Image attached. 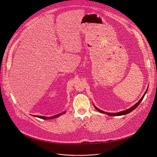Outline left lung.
Masks as SVG:
<instances>
[{
	"label": "left lung",
	"mask_w": 157,
	"mask_h": 157,
	"mask_svg": "<svg viewBox=\"0 0 157 157\" xmlns=\"http://www.w3.org/2000/svg\"><path fill=\"white\" fill-rule=\"evenodd\" d=\"M148 87H147V90H146L145 93H144V94L143 95V96L142 97V98H141V99L138 101V102H137L135 105H133L132 107H130L129 109H127V110H123V111L119 112V113H107V112H104V111H103V110H101V109H98V108L97 107H96L94 104H93V105H94V107L96 108V109L98 111H99V113H103V114H107V115H108V116H119L125 115V114H128V113H131V112H132V110H133L134 109H136V108L138 107V105L140 104V102H142V101L143 100V99H144V96H145V94L147 93V90H148Z\"/></svg>",
	"instance_id": "8db88e82"
}]
</instances>
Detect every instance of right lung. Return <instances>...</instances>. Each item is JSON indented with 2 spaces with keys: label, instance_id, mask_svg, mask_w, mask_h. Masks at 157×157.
I'll return each instance as SVG.
<instances>
[{
  "label": "right lung",
  "instance_id": "add662e5",
  "mask_svg": "<svg viewBox=\"0 0 157 157\" xmlns=\"http://www.w3.org/2000/svg\"><path fill=\"white\" fill-rule=\"evenodd\" d=\"M66 113V111H64L62 113H59L58 114H56L55 116H52V117H44V116H33L34 117H38V118H40V119H55V118H56L60 116H61L62 114H64Z\"/></svg>",
  "mask_w": 157,
  "mask_h": 157
}]
</instances>
